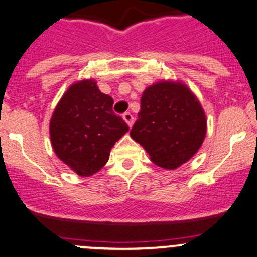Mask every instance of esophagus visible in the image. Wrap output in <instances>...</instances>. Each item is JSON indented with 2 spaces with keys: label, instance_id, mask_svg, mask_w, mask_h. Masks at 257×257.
Returning <instances> with one entry per match:
<instances>
[{
  "label": "esophagus",
  "instance_id": "1",
  "mask_svg": "<svg viewBox=\"0 0 257 257\" xmlns=\"http://www.w3.org/2000/svg\"><path fill=\"white\" fill-rule=\"evenodd\" d=\"M123 120H125V122L127 123L128 127H131L132 125H134V115L131 114V112H125V114L122 115Z\"/></svg>",
  "mask_w": 257,
  "mask_h": 257
}]
</instances>
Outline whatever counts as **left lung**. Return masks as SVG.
Segmentation results:
<instances>
[{
  "mask_svg": "<svg viewBox=\"0 0 257 257\" xmlns=\"http://www.w3.org/2000/svg\"><path fill=\"white\" fill-rule=\"evenodd\" d=\"M206 131L205 111L187 85L162 81L143 92L139 118L130 135L154 164L175 169L200 150Z\"/></svg>",
  "mask_w": 257,
  "mask_h": 257,
  "instance_id": "obj_1",
  "label": "left lung"
}]
</instances>
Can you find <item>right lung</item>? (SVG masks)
Instances as JSON below:
<instances>
[{"label": "right lung", "mask_w": 257, "mask_h": 257, "mask_svg": "<svg viewBox=\"0 0 257 257\" xmlns=\"http://www.w3.org/2000/svg\"><path fill=\"white\" fill-rule=\"evenodd\" d=\"M114 100L94 79L76 82L66 90L50 120L55 153L81 176L98 173L128 126L112 111Z\"/></svg>", "instance_id": "add662e5"}]
</instances>
